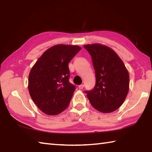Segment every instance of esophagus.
Returning a JSON list of instances; mask_svg holds the SVG:
<instances>
[{
	"instance_id": "1",
	"label": "esophagus",
	"mask_w": 152,
	"mask_h": 152,
	"mask_svg": "<svg viewBox=\"0 0 152 152\" xmlns=\"http://www.w3.org/2000/svg\"><path fill=\"white\" fill-rule=\"evenodd\" d=\"M84 84H81V85H79L78 86V88L79 89H83L84 88Z\"/></svg>"
}]
</instances>
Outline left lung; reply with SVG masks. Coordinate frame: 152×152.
Here are the masks:
<instances>
[{
    "mask_svg": "<svg viewBox=\"0 0 152 152\" xmlns=\"http://www.w3.org/2000/svg\"><path fill=\"white\" fill-rule=\"evenodd\" d=\"M89 52L96 74V85L85 91L91 105L103 113H110L122 106L129 90V73L115 52L100 44L84 45Z\"/></svg>",
    "mask_w": 152,
    "mask_h": 152,
    "instance_id": "1",
    "label": "left lung"
}]
</instances>
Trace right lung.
Segmentation results:
<instances>
[{"label": "right lung", "mask_w": 152, "mask_h": 152, "mask_svg": "<svg viewBox=\"0 0 152 152\" xmlns=\"http://www.w3.org/2000/svg\"><path fill=\"white\" fill-rule=\"evenodd\" d=\"M80 50L78 46H52L44 52L30 70V97L45 114H58L70 104L76 86L69 82L68 63Z\"/></svg>", "instance_id": "add662e5"}]
</instances>
